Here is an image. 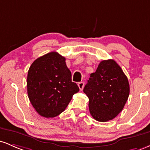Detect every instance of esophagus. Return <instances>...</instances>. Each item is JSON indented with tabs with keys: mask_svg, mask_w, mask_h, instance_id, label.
Returning a JSON list of instances; mask_svg holds the SVG:
<instances>
[{
	"mask_svg": "<svg viewBox=\"0 0 150 150\" xmlns=\"http://www.w3.org/2000/svg\"><path fill=\"white\" fill-rule=\"evenodd\" d=\"M84 85H85V83H84L83 82H79V83H78V87H79V88H80L81 91L83 89Z\"/></svg>",
	"mask_w": 150,
	"mask_h": 150,
	"instance_id": "1",
	"label": "esophagus"
}]
</instances>
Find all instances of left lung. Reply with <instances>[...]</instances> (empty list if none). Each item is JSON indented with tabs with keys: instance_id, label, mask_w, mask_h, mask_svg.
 I'll return each mask as SVG.
<instances>
[{
	"instance_id": "obj_1",
	"label": "left lung",
	"mask_w": 150,
	"mask_h": 150,
	"mask_svg": "<svg viewBox=\"0 0 150 150\" xmlns=\"http://www.w3.org/2000/svg\"><path fill=\"white\" fill-rule=\"evenodd\" d=\"M83 92L89 98V109L95 120L106 122L119 114L126 103L130 85L126 75L112 59L100 62L90 75Z\"/></svg>"
}]
</instances>
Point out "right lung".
I'll return each instance as SVG.
<instances>
[{"label": "right lung", "instance_id": "1", "mask_svg": "<svg viewBox=\"0 0 150 150\" xmlns=\"http://www.w3.org/2000/svg\"><path fill=\"white\" fill-rule=\"evenodd\" d=\"M71 77L65 57L55 51L32 63L27 74V94L40 116L53 118L64 111L73 94L80 90Z\"/></svg>", "mask_w": 150, "mask_h": 150}]
</instances>
